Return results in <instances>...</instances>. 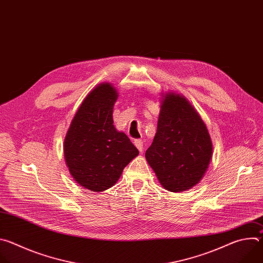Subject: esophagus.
<instances>
[{
  "label": "esophagus",
  "mask_w": 263,
  "mask_h": 263,
  "mask_svg": "<svg viewBox=\"0 0 263 263\" xmlns=\"http://www.w3.org/2000/svg\"><path fill=\"white\" fill-rule=\"evenodd\" d=\"M134 144L135 146L139 149L140 152H142V148H143V141L141 139H135L134 140Z\"/></svg>",
  "instance_id": "obj_1"
}]
</instances>
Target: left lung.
Returning <instances> with one entry per match:
<instances>
[{"mask_svg": "<svg viewBox=\"0 0 263 263\" xmlns=\"http://www.w3.org/2000/svg\"><path fill=\"white\" fill-rule=\"evenodd\" d=\"M213 153L208 129L184 96L162 93L157 132L145 152L159 183L172 193L196 186L208 170Z\"/></svg>", "mask_w": 263, "mask_h": 263, "instance_id": "1", "label": "left lung"}]
</instances>
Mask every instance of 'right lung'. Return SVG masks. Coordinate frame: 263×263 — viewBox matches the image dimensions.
Returning <instances> with one entry per match:
<instances>
[{
  "label": "right lung",
  "instance_id": "right-lung-1",
  "mask_svg": "<svg viewBox=\"0 0 263 263\" xmlns=\"http://www.w3.org/2000/svg\"><path fill=\"white\" fill-rule=\"evenodd\" d=\"M116 87L97 85L85 97L66 132L63 151L68 171L79 185L92 192L114 186L139 152L129 137L114 125Z\"/></svg>",
  "mask_w": 263,
  "mask_h": 263
}]
</instances>
